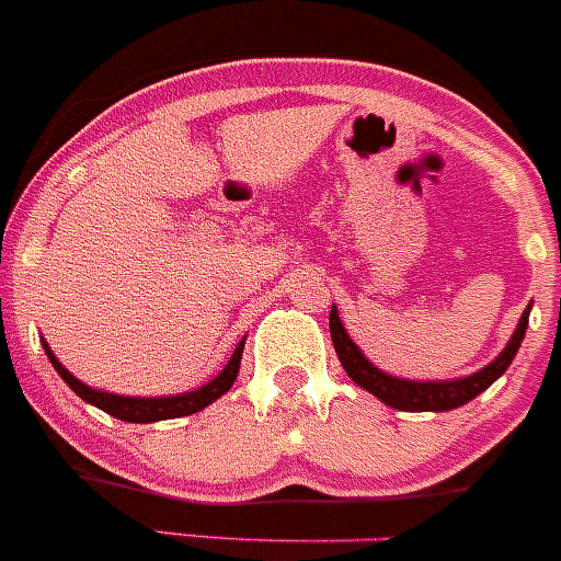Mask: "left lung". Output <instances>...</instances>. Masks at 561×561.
Segmentation results:
<instances>
[{
    "label": "left lung",
    "instance_id": "8db88e82",
    "mask_svg": "<svg viewBox=\"0 0 561 561\" xmlns=\"http://www.w3.org/2000/svg\"><path fill=\"white\" fill-rule=\"evenodd\" d=\"M529 309L531 304L524 309V314H520L518 329L513 331V340L507 342V347H504L488 367H482L480 373L455 380H405L397 378V375L380 373V369L358 351L356 342L347 336L345 325L340 323V314H336V307H331L329 329L336 356H340L342 367L351 375L353 383L367 389L369 394L378 397L380 402L397 408V411H453V408H460L469 400H474V397L480 394V391H485L493 380L502 378L504 369L510 367V362H513L515 353H518L520 342H524L526 325H529Z\"/></svg>",
    "mask_w": 561,
    "mask_h": 561
}]
</instances>
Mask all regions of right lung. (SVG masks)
<instances>
[{
    "label": "right lung",
    "mask_w": 561,
    "mask_h": 561,
    "mask_svg": "<svg viewBox=\"0 0 561 561\" xmlns=\"http://www.w3.org/2000/svg\"><path fill=\"white\" fill-rule=\"evenodd\" d=\"M243 342L247 340L238 342L236 353H232V358L227 362V367L221 369L214 380H208V383L199 386V389L194 391H183V394H172V397H125V394H108V391L92 389V386L81 383L79 378H73V375L59 364V358L54 356L51 347L46 345V340H43V351H46L48 362L54 364L59 378H62L65 383L81 397V400L101 408V411L112 413L114 419H123V422H139V425H145V422H161V419H178V416H188V413H197L203 411L205 405H210L214 400H219L225 391H230V386L236 383L238 378V369H241Z\"/></svg>",
    "instance_id": "1"
}]
</instances>
